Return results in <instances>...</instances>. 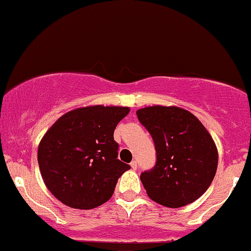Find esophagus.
Masks as SVG:
<instances>
[{
	"mask_svg": "<svg viewBox=\"0 0 251 251\" xmlns=\"http://www.w3.org/2000/svg\"><path fill=\"white\" fill-rule=\"evenodd\" d=\"M130 166H131V169H133V170H136L137 169V163L135 160H133L130 163Z\"/></svg>",
	"mask_w": 251,
	"mask_h": 251,
	"instance_id": "34e87169",
	"label": "esophagus"
}]
</instances>
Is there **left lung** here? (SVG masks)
I'll return each mask as SVG.
<instances>
[{"label":"left lung","mask_w":251,"mask_h":251,"mask_svg":"<svg viewBox=\"0 0 251 251\" xmlns=\"http://www.w3.org/2000/svg\"><path fill=\"white\" fill-rule=\"evenodd\" d=\"M154 141V168L140 179L153 201L170 207L189 204L211 185L218 166L212 136L191 112L177 106H148L136 111Z\"/></svg>","instance_id":"obj_1"}]
</instances>
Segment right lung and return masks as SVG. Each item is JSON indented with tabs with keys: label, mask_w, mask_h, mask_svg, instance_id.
<instances>
[{
	"label": "right lung",
	"mask_w": 251,
	"mask_h": 251,
	"mask_svg": "<svg viewBox=\"0 0 251 251\" xmlns=\"http://www.w3.org/2000/svg\"><path fill=\"white\" fill-rule=\"evenodd\" d=\"M129 114L126 106L72 110L40 140L38 164L47 188L62 203L92 209L110 200L126 170L114 140L116 126Z\"/></svg>",
	"instance_id": "add662e5"
}]
</instances>
